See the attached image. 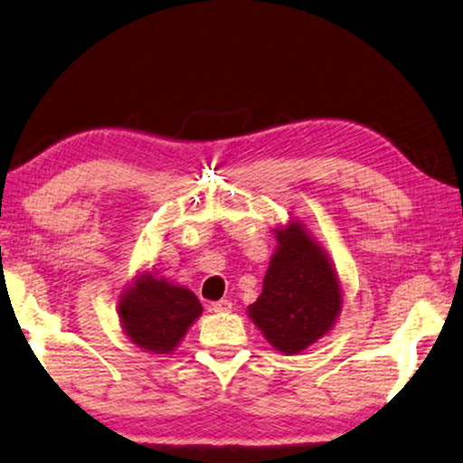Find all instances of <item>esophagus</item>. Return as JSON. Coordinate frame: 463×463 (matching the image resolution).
<instances>
[{
    "mask_svg": "<svg viewBox=\"0 0 463 463\" xmlns=\"http://www.w3.org/2000/svg\"><path fill=\"white\" fill-rule=\"evenodd\" d=\"M231 309H232V303L226 298L218 300V303H212V307H210V311H214V313H229Z\"/></svg>",
    "mask_w": 463,
    "mask_h": 463,
    "instance_id": "1",
    "label": "esophagus"
}]
</instances>
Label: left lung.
Instances as JSON below:
<instances>
[{"mask_svg": "<svg viewBox=\"0 0 463 463\" xmlns=\"http://www.w3.org/2000/svg\"><path fill=\"white\" fill-rule=\"evenodd\" d=\"M271 232L276 251L261 295L247 307V315L271 348L300 354L334 329L344 305L342 282L332 258L303 220L290 216Z\"/></svg>", "mask_w": 463, "mask_h": 463, "instance_id": "left-lung-1", "label": "left lung"}]
</instances>
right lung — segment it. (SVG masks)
<instances>
[{"instance_id": "obj_1", "label": "right lung", "mask_w": 463, "mask_h": 463, "mask_svg": "<svg viewBox=\"0 0 463 463\" xmlns=\"http://www.w3.org/2000/svg\"><path fill=\"white\" fill-rule=\"evenodd\" d=\"M203 307L187 286L142 268L117 298L123 334L148 354H173Z\"/></svg>"}]
</instances>
